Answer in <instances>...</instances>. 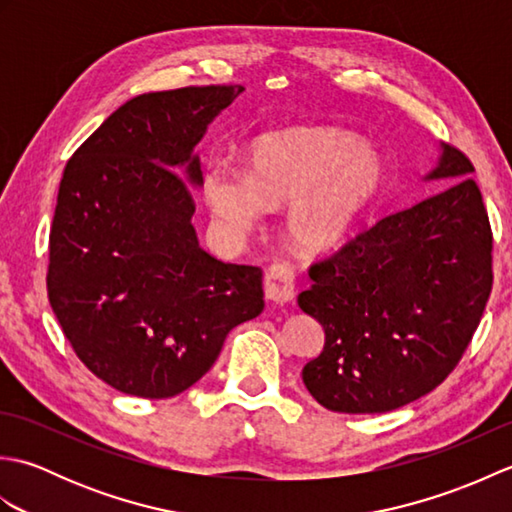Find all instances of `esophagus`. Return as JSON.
<instances>
[{
	"instance_id": "1",
	"label": "esophagus",
	"mask_w": 512,
	"mask_h": 512,
	"mask_svg": "<svg viewBox=\"0 0 512 512\" xmlns=\"http://www.w3.org/2000/svg\"><path fill=\"white\" fill-rule=\"evenodd\" d=\"M264 297L266 301L275 303V306H284V303L295 299V275H292L288 266L275 264L266 270Z\"/></svg>"
}]
</instances>
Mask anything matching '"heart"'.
Returning a JSON list of instances; mask_svg holds the SVG:
<instances>
[{
	"label": "heart",
	"mask_w": 512,
	"mask_h": 512,
	"mask_svg": "<svg viewBox=\"0 0 512 512\" xmlns=\"http://www.w3.org/2000/svg\"><path fill=\"white\" fill-rule=\"evenodd\" d=\"M385 184L383 160L356 136L330 127H297L257 138L244 176L215 169L204 200L226 231L246 233L262 209L288 206L284 235L306 257L339 250Z\"/></svg>",
	"instance_id": "obj_1"
}]
</instances>
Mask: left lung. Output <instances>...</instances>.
Wrapping results in <instances>:
<instances>
[{
    "instance_id": "left-lung-1",
    "label": "left lung",
    "mask_w": 512,
    "mask_h": 512,
    "mask_svg": "<svg viewBox=\"0 0 512 512\" xmlns=\"http://www.w3.org/2000/svg\"><path fill=\"white\" fill-rule=\"evenodd\" d=\"M471 160L440 145L424 180L449 189L383 217L310 268L299 308L323 325V352L303 367L330 411L385 413L447 378L480 325L493 286V237Z\"/></svg>"
}]
</instances>
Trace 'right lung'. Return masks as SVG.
I'll return each instance as SVG.
<instances>
[{
	"instance_id": "right-lung-1",
	"label": "right lung",
	"mask_w": 512,
	"mask_h": 512,
	"mask_svg": "<svg viewBox=\"0 0 512 512\" xmlns=\"http://www.w3.org/2000/svg\"><path fill=\"white\" fill-rule=\"evenodd\" d=\"M242 85L134 96L65 165L50 231L48 299L81 363L140 398H171L264 310L262 270L198 244L195 145Z\"/></svg>"
}]
</instances>
